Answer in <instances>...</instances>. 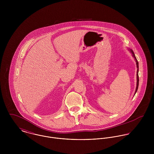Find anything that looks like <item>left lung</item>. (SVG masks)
<instances>
[{"label":"left lung","mask_w":154,"mask_h":154,"mask_svg":"<svg viewBox=\"0 0 154 154\" xmlns=\"http://www.w3.org/2000/svg\"><path fill=\"white\" fill-rule=\"evenodd\" d=\"M128 50L130 51V52L132 53V56L133 57L135 61H136V66H137V74H136V78H137V82H136V91H135V92H134V95L136 93L137 91V89H138V86H139V76H138V72H139V63H138V62L135 57V55L134 54V52L132 50V49H130V48H128Z\"/></svg>","instance_id":"1"}]
</instances>
